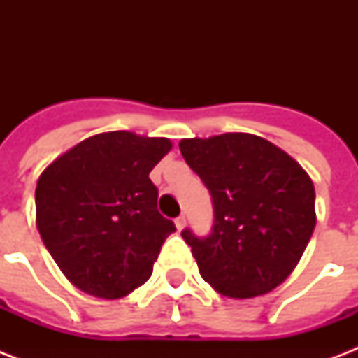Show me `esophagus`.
<instances>
[{
  "label": "esophagus",
  "mask_w": 358,
  "mask_h": 358,
  "mask_svg": "<svg viewBox=\"0 0 358 358\" xmlns=\"http://www.w3.org/2000/svg\"><path fill=\"white\" fill-rule=\"evenodd\" d=\"M174 223H176V229H178V230L184 229V227H185V215H184V213H180L178 217L174 219Z\"/></svg>",
  "instance_id": "obj_1"
}]
</instances>
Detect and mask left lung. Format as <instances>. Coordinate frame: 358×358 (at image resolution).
I'll return each mask as SVG.
<instances>
[{"label": "left lung", "instance_id": "8db88e82", "mask_svg": "<svg viewBox=\"0 0 358 358\" xmlns=\"http://www.w3.org/2000/svg\"><path fill=\"white\" fill-rule=\"evenodd\" d=\"M180 152L212 195L210 234L182 230L202 278L236 299L277 288L316 227L308 174L278 146L250 134L184 139Z\"/></svg>", "mask_w": 358, "mask_h": 358}]
</instances>
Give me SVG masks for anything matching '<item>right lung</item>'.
<instances>
[{
	"instance_id": "obj_1",
	"label": "right lung",
	"mask_w": 358,
	"mask_h": 358,
	"mask_svg": "<svg viewBox=\"0 0 358 358\" xmlns=\"http://www.w3.org/2000/svg\"><path fill=\"white\" fill-rule=\"evenodd\" d=\"M171 141L109 131L55 159L35 191L36 229L70 282L117 299L145 284L176 227L157 212L148 174Z\"/></svg>"
}]
</instances>
